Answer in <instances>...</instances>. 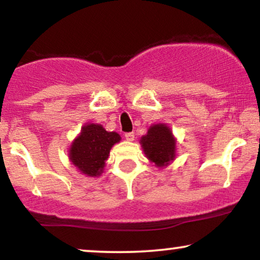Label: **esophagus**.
I'll list each match as a JSON object with an SVG mask.
<instances>
[{
	"mask_svg": "<svg viewBox=\"0 0 260 260\" xmlns=\"http://www.w3.org/2000/svg\"><path fill=\"white\" fill-rule=\"evenodd\" d=\"M125 140L126 141H134L135 140V134L134 133H126L125 134Z\"/></svg>",
	"mask_w": 260,
	"mask_h": 260,
	"instance_id": "obj_1",
	"label": "esophagus"
}]
</instances>
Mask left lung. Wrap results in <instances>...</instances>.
Masks as SVG:
<instances>
[{
	"instance_id": "left-lung-1",
	"label": "left lung",
	"mask_w": 260,
	"mask_h": 260,
	"mask_svg": "<svg viewBox=\"0 0 260 260\" xmlns=\"http://www.w3.org/2000/svg\"><path fill=\"white\" fill-rule=\"evenodd\" d=\"M141 145L145 156L159 168L175 158L176 140L166 124H154L149 127L147 135L141 138Z\"/></svg>"
}]
</instances>
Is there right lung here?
Listing matches in <instances>:
<instances>
[{
  "label": "right lung",
  "instance_id": "add662e5",
  "mask_svg": "<svg viewBox=\"0 0 260 260\" xmlns=\"http://www.w3.org/2000/svg\"><path fill=\"white\" fill-rule=\"evenodd\" d=\"M120 141L115 131H106L101 124H86L70 148V161L86 176H99L110 150Z\"/></svg>",
  "mask_w": 260,
  "mask_h": 260
}]
</instances>
